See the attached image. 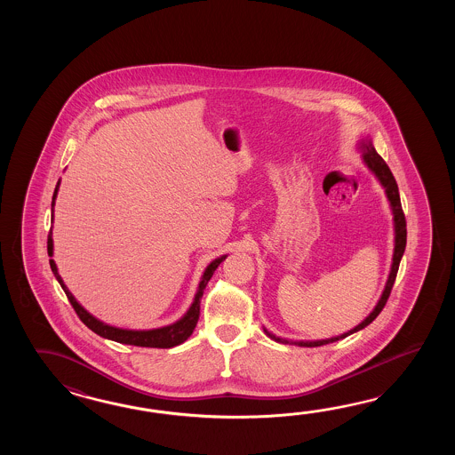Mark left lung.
I'll return each mask as SVG.
<instances>
[{
    "mask_svg": "<svg viewBox=\"0 0 455 455\" xmlns=\"http://www.w3.org/2000/svg\"><path fill=\"white\" fill-rule=\"evenodd\" d=\"M363 149H364V155H363L364 163H366L369 169L376 174V177L380 180V184L384 185L387 198H388L390 206H392V212H394V223H395V251H394V263H392V270H390L388 280H387L386 290L382 292V296H380V299H379L376 309L372 310V312L369 314V317H366V320H363L358 327H355V329L349 330L348 333H343V335L335 337V339H319V341H296L298 347H307V348L322 347V345H327V343H333V341H337V339H347L351 333H355V331H359V330L368 327L369 323L376 319L379 314L382 312V309H384L387 299H388V296H390V291H392L394 283H395L396 271H398V265H400V260H402V255H403V251H405L406 245L405 213H403L402 204H400V195H398L395 177L392 174V171L388 169L386 161L376 153V149H374V146L371 143V140H366V143H363ZM265 331H267V330H265ZM267 335H268L270 339L280 341V343H288V339H278V337L271 335L268 331H267Z\"/></svg>",
    "mask_w": 455,
    "mask_h": 455,
    "instance_id": "8db88e82",
    "label": "left lung"
}]
</instances>
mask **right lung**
<instances>
[{
	"label": "right lung",
	"mask_w": 455,
	"mask_h": 455,
	"mask_svg": "<svg viewBox=\"0 0 455 455\" xmlns=\"http://www.w3.org/2000/svg\"><path fill=\"white\" fill-rule=\"evenodd\" d=\"M59 185L60 180L57 187H55L53 198H52V213H53V204H55L57 192H59ZM52 220H53V214H52ZM47 251H49V255L52 257V253H53L52 231L49 232V239H47ZM224 259H226V255L221 257V259H216V260L212 261V263L208 265V268L204 270L202 281H200L198 291H196V294H195L194 304L190 306V309L187 310V314H185L182 319L177 320L172 325H167V327H163V329L141 330V331L116 329V327L106 325V323H102L100 320L92 317L87 310L83 309V307L77 304V300L73 298V294H71L68 288L65 286V283H63L61 276L59 275V271H57L55 261L50 260V268L53 271L55 278L59 280L60 286L65 291L69 304L73 306V309L76 312L77 317L86 325L87 329L92 330L99 337L114 339V341L124 343V345H133V347H145V348H172V347H177V345L184 343L185 339H188V337L194 333L196 322H198V317H200V299H202V296H204V290L206 288L208 281L212 280L214 270L218 268V265H220Z\"/></svg>",
	"instance_id": "obj_1"
}]
</instances>
